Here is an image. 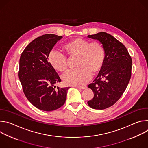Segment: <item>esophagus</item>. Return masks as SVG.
I'll return each instance as SVG.
<instances>
[{
  "label": "esophagus",
  "mask_w": 148,
  "mask_h": 148,
  "mask_svg": "<svg viewBox=\"0 0 148 148\" xmlns=\"http://www.w3.org/2000/svg\"><path fill=\"white\" fill-rule=\"evenodd\" d=\"M75 87L78 88V89H81V90H84L87 88V87L86 86H84V87H80V86H75Z\"/></svg>",
  "instance_id": "esophagus-1"
}]
</instances>
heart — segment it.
<instances>
[{
  "mask_svg": "<svg viewBox=\"0 0 148 148\" xmlns=\"http://www.w3.org/2000/svg\"><path fill=\"white\" fill-rule=\"evenodd\" d=\"M64 49L70 57H77L74 70H69L62 76L63 81L67 85L82 86L91 78L92 73H97L101 69L105 56L103 46L99 41L77 38L64 46ZM51 65L59 71L67 69L66 56L60 51L52 50L49 54Z\"/></svg>",
  "mask_w": 148,
  "mask_h": 148,
  "instance_id": "obj_1",
  "label": "heart"
}]
</instances>
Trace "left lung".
I'll list each match as a JSON object with an SVG mask.
<instances>
[{"mask_svg": "<svg viewBox=\"0 0 148 148\" xmlns=\"http://www.w3.org/2000/svg\"><path fill=\"white\" fill-rule=\"evenodd\" d=\"M88 37L102 44L105 56L97 77L88 86L94 95L87 103L93 109L103 110L112 106L124 92L131 79L132 61L125 46L111 34L99 32Z\"/></svg>", "mask_w": 148, "mask_h": 148, "instance_id": "1", "label": "left lung"}]
</instances>
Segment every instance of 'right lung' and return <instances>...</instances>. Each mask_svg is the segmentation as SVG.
Masks as SVG:
<instances>
[{
	"label": "right lung",
	"instance_id": "obj_1",
	"mask_svg": "<svg viewBox=\"0 0 148 148\" xmlns=\"http://www.w3.org/2000/svg\"><path fill=\"white\" fill-rule=\"evenodd\" d=\"M62 36L47 34L33 40L19 61L18 78L27 99L37 108L51 111L62 106L70 87L54 85L61 80L48 61L49 54Z\"/></svg>",
	"mask_w": 148,
	"mask_h": 148
}]
</instances>
